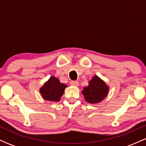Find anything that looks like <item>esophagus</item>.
<instances>
[{
	"instance_id": "esophagus-1",
	"label": "esophagus",
	"mask_w": 146,
	"mask_h": 146,
	"mask_svg": "<svg viewBox=\"0 0 146 146\" xmlns=\"http://www.w3.org/2000/svg\"><path fill=\"white\" fill-rule=\"evenodd\" d=\"M70 84L72 85V86H79V82L77 81H71L70 82Z\"/></svg>"
}]
</instances>
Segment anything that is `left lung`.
I'll use <instances>...</instances> for the list:
<instances>
[{
  "instance_id": "1",
  "label": "left lung",
  "mask_w": 146,
  "mask_h": 146,
  "mask_svg": "<svg viewBox=\"0 0 146 146\" xmlns=\"http://www.w3.org/2000/svg\"><path fill=\"white\" fill-rule=\"evenodd\" d=\"M109 88L104 80L98 75H94L88 81V86L84 87L82 93L88 103L97 104L103 101L108 95Z\"/></svg>"
}]
</instances>
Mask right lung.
<instances>
[{"label":"right lung","mask_w":146,"mask_h":146,"mask_svg":"<svg viewBox=\"0 0 146 146\" xmlns=\"http://www.w3.org/2000/svg\"><path fill=\"white\" fill-rule=\"evenodd\" d=\"M66 87L67 85L60 82L58 78L51 76L40 88L39 91L42 98L46 101L58 102L61 99Z\"/></svg>","instance_id":"1"}]
</instances>
